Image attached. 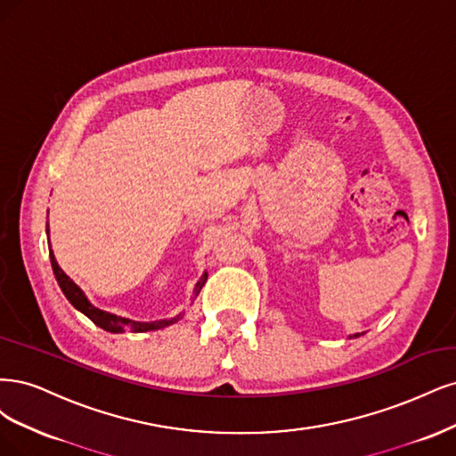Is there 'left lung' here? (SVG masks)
Segmentation results:
<instances>
[{
	"mask_svg": "<svg viewBox=\"0 0 456 456\" xmlns=\"http://www.w3.org/2000/svg\"><path fill=\"white\" fill-rule=\"evenodd\" d=\"M363 335V333H362ZM356 337H360V333H354V335H350V339H356Z\"/></svg>",
	"mask_w": 456,
	"mask_h": 456,
	"instance_id": "8db88e82",
	"label": "left lung"
}]
</instances>
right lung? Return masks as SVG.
Listing matches in <instances>:
<instances>
[{
    "mask_svg": "<svg viewBox=\"0 0 456 456\" xmlns=\"http://www.w3.org/2000/svg\"><path fill=\"white\" fill-rule=\"evenodd\" d=\"M49 214V212H47ZM49 217V216H47ZM47 240H49V222H47ZM51 244V240H49ZM49 257H51V265H53V273H54V278L58 286H61L62 293L66 296V299L77 308L79 313H83L86 318H91L94 324L102 330H106L110 333H123V331H134V333H142V331H155V330H163L167 326H172L175 324V322L182 320V316L185 313H180L175 314L174 318H165V320H153V322H136V320H130V318H123V316H117L113 313H108V311H102V308L94 306L89 297L85 296V291L71 281V278L61 269V265H58V261L54 259V254L53 249L49 248ZM208 278V273L204 271L202 276L199 278V282L195 284V289H193V299H197L199 291L202 289L204 282H207Z\"/></svg>",
    "mask_w": 456,
    "mask_h": 456,
    "instance_id": "right-lung-1",
    "label": "right lung"
}]
</instances>
